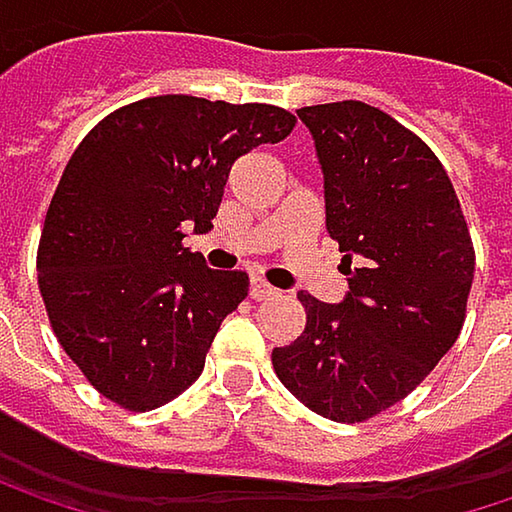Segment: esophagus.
<instances>
[{
	"instance_id": "1",
	"label": "esophagus",
	"mask_w": 512,
	"mask_h": 512,
	"mask_svg": "<svg viewBox=\"0 0 512 512\" xmlns=\"http://www.w3.org/2000/svg\"><path fill=\"white\" fill-rule=\"evenodd\" d=\"M249 293H252V299H266V296H275V287H272V284H266L263 278H252Z\"/></svg>"
}]
</instances>
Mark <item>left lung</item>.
<instances>
[{
    "label": "left lung",
    "instance_id": "1",
    "mask_svg": "<svg viewBox=\"0 0 512 512\" xmlns=\"http://www.w3.org/2000/svg\"><path fill=\"white\" fill-rule=\"evenodd\" d=\"M299 118L350 293L341 305L299 293L305 332L272 350V367L311 412L361 424L412 394L460 338L474 246L445 165L400 121L361 100Z\"/></svg>",
    "mask_w": 512,
    "mask_h": 512
}]
</instances>
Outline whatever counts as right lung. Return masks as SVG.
I'll use <instances>...</instances> for the list:
<instances>
[{
  "mask_svg": "<svg viewBox=\"0 0 512 512\" xmlns=\"http://www.w3.org/2000/svg\"><path fill=\"white\" fill-rule=\"evenodd\" d=\"M293 127L269 103L162 94L106 115L64 165L38 287L61 350L115 406L151 412L201 376L249 275L207 269L183 228H213L231 165Z\"/></svg>",
  "mask_w": 512,
  "mask_h": 512,
  "instance_id": "1",
  "label": "right lung"
}]
</instances>
